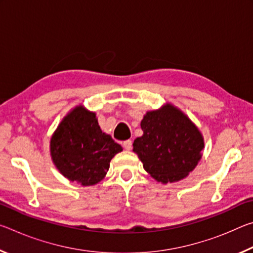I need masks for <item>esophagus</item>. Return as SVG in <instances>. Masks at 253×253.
Segmentation results:
<instances>
[{
    "mask_svg": "<svg viewBox=\"0 0 253 253\" xmlns=\"http://www.w3.org/2000/svg\"><path fill=\"white\" fill-rule=\"evenodd\" d=\"M131 145H132V142H131L130 139L125 140V142L123 143V146H124V148L126 149V151H130V149H131Z\"/></svg>",
    "mask_w": 253,
    "mask_h": 253,
    "instance_id": "esophagus-1",
    "label": "esophagus"
}]
</instances>
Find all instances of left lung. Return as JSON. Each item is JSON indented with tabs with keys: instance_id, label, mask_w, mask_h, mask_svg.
Listing matches in <instances>:
<instances>
[{
	"instance_id": "obj_1",
	"label": "left lung",
	"mask_w": 253,
	"mask_h": 253,
	"mask_svg": "<svg viewBox=\"0 0 253 253\" xmlns=\"http://www.w3.org/2000/svg\"><path fill=\"white\" fill-rule=\"evenodd\" d=\"M140 127L143 136L134 140L132 152L157 182L181 181L202 158V132L176 106L166 102L160 109L147 111Z\"/></svg>"
}]
</instances>
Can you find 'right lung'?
Wrapping results in <instances>:
<instances>
[{
    "label": "right lung",
    "mask_w": 253,
    "mask_h": 253,
    "mask_svg": "<svg viewBox=\"0 0 253 253\" xmlns=\"http://www.w3.org/2000/svg\"><path fill=\"white\" fill-rule=\"evenodd\" d=\"M123 151L111 136L100 129L96 113L83 105L68 113L50 139V155L63 176L83 186L99 183L110 161Z\"/></svg>",
    "instance_id": "add662e5"
}]
</instances>
